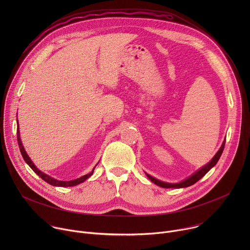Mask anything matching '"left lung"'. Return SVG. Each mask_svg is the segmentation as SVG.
I'll return each mask as SVG.
<instances>
[{"instance_id":"left-lung-1","label":"left lung","mask_w":250,"mask_h":250,"mask_svg":"<svg viewBox=\"0 0 250 250\" xmlns=\"http://www.w3.org/2000/svg\"><path fill=\"white\" fill-rule=\"evenodd\" d=\"M225 145H226V139L224 140L223 145H222L221 148L219 149V151L216 153V155L212 157V159H211L208 164H206L205 166H203L202 168H200L197 172H195L193 175H191L189 178H187L186 180H184V181H182V182H180V183H174V184H172V183H166V182H162V181H160V180H157L156 178H154V177H152V176H150V175H148V174H146V176L149 178V180H150L151 182H153L154 184H156L157 186H160V187H162V188H177V189H178V188H186V187H189V186H191V185H194L196 182H198L202 177H204L213 166H215V165L217 164V162L219 161V159H220V157H221V155H222V153H223V151H224Z\"/></svg>"}]
</instances>
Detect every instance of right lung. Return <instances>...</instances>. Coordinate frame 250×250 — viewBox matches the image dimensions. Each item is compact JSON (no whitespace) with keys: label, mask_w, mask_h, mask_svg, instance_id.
I'll return each instance as SVG.
<instances>
[{"label":"right lung","mask_w":250,"mask_h":250,"mask_svg":"<svg viewBox=\"0 0 250 250\" xmlns=\"http://www.w3.org/2000/svg\"><path fill=\"white\" fill-rule=\"evenodd\" d=\"M17 139H18V144H19V147H20L21 153V155H22L24 161L29 165V167H30L35 173H37V174L42 178V180H44L45 182H47L48 184H50V185H52V186H57V187H71V186H76V185H78V184L84 182L85 180H87L90 176L93 175V172H94L95 167L93 168V170H92L91 173L86 174V175H84V176L78 178V179H75V180H72V181H59V180H56V179H54V178H52V177L48 176L47 174H45V173L42 172L41 170H39V169L37 168V166H35V165L33 164V162L30 160V158L28 157V155L26 154V152H25V150H24V147H23V146H22V144H21V137H20L19 122H18V129H17Z\"/></svg>","instance_id":"right-lung-1"}]
</instances>
